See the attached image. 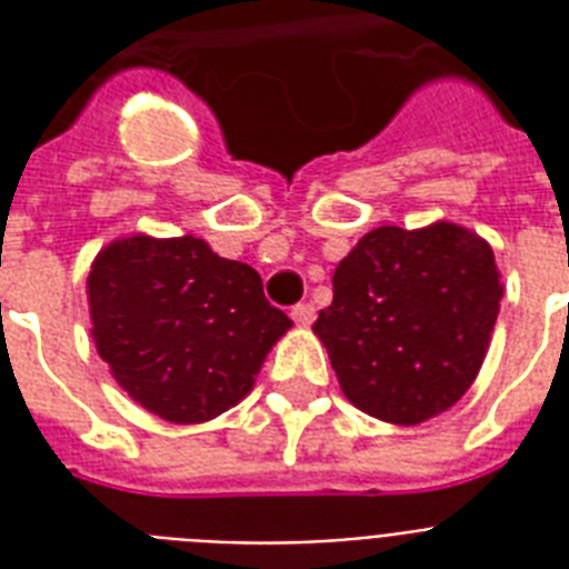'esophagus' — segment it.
I'll use <instances>...</instances> for the list:
<instances>
[{
  "label": "esophagus",
  "instance_id": "1",
  "mask_svg": "<svg viewBox=\"0 0 569 569\" xmlns=\"http://www.w3.org/2000/svg\"><path fill=\"white\" fill-rule=\"evenodd\" d=\"M292 319L301 325V328H307V325H312V319H316V307L312 303H298V307H292Z\"/></svg>",
  "mask_w": 569,
  "mask_h": 569
}]
</instances>
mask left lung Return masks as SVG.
<instances>
[{"label": "left lung", "instance_id": "obj_1", "mask_svg": "<svg viewBox=\"0 0 569 569\" xmlns=\"http://www.w3.org/2000/svg\"><path fill=\"white\" fill-rule=\"evenodd\" d=\"M502 292L493 248L478 232L451 221L378 227L337 266L333 303L312 333L357 410L419 425L472 387Z\"/></svg>", "mask_w": 569, "mask_h": 569}]
</instances>
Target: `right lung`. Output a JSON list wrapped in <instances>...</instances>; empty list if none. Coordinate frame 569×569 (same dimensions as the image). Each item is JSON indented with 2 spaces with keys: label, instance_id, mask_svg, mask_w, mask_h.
Segmentation results:
<instances>
[{
  "label": "right lung",
  "instance_id": "obj_1",
  "mask_svg": "<svg viewBox=\"0 0 569 569\" xmlns=\"http://www.w3.org/2000/svg\"><path fill=\"white\" fill-rule=\"evenodd\" d=\"M97 355L136 405L173 425L209 422L248 396L292 319L250 266L197 236H120L93 257Z\"/></svg>",
  "mask_w": 569,
  "mask_h": 569
}]
</instances>
